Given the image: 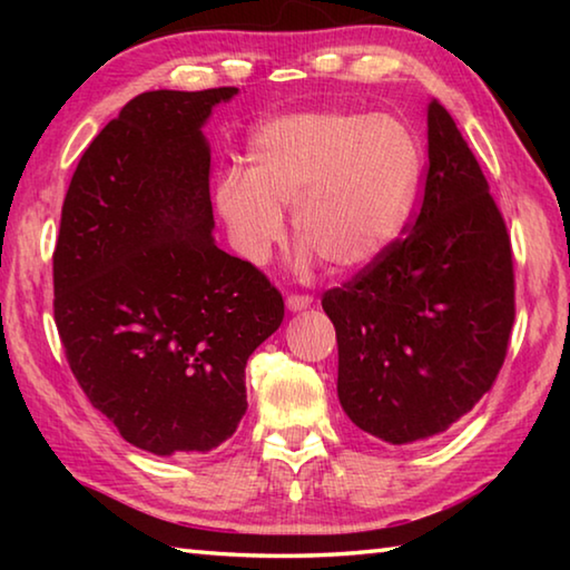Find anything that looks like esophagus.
Instances as JSON below:
<instances>
[{
	"label": "esophagus",
	"instance_id": "esophagus-1",
	"mask_svg": "<svg viewBox=\"0 0 570 570\" xmlns=\"http://www.w3.org/2000/svg\"><path fill=\"white\" fill-rule=\"evenodd\" d=\"M308 304H312V296L308 294H288L286 296L288 312H302V308H306Z\"/></svg>",
	"mask_w": 570,
	"mask_h": 570
}]
</instances>
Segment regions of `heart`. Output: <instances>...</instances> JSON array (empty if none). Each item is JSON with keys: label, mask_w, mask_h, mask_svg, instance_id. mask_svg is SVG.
Instances as JSON below:
<instances>
[{"label": "heart", "mask_w": 570, "mask_h": 570, "mask_svg": "<svg viewBox=\"0 0 570 570\" xmlns=\"http://www.w3.org/2000/svg\"><path fill=\"white\" fill-rule=\"evenodd\" d=\"M246 158L248 173H220L216 208L248 264L282 244L292 205L296 238L324 264H372L400 234L420 180L417 140L392 115H278L250 135Z\"/></svg>", "instance_id": "heart-1"}]
</instances>
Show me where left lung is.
Masks as SVG:
<instances>
[{
	"label": "left lung",
	"instance_id": "left-lung-1",
	"mask_svg": "<svg viewBox=\"0 0 570 570\" xmlns=\"http://www.w3.org/2000/svg\"><path fill=\"white\" fill-rule=\"evenodd\" d=\"M407 236L330 288L336 392L356 428L392 445L440 435L490 392L515 322L505 218L452 115L428 108V178Z\"/></svg>",
	"mask_w": 570,
	"mask_h": 570
}]
</instances>
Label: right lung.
I'll return each mask as SVG.
<instances>
[{
  "instance_id": "right-lung-1",
  "label": "right lung",
  "mask_w": 570,
  "mask_h": 570,
  "mask_svg": "<svg viewBox=\"0 0 570 570\" xmlns=\"http://www.w3.org/2000/svg\"><path fill=\"white\" fill-rule=\"evenodd\" d=\"M236 88L132 98L82 153L52 254L77 384L130 445L208 452L246 412V362L284 320L254 264L220 250L204 122Z\"/></svg>"
}]
</instances>
